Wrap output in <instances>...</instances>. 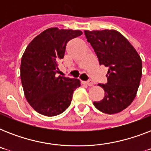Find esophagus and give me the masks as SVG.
Segmentation results:
<instances>
[{
  "mask_svg": "<svg viewBox=\"0 0 151 151\" xmlns=\"http://www.w3.org/2000/svg\"><path fill=\"white\" fill-rule=\"evenodd\" d=\"M85 84H86L88 86H92L93 85V82H92V81H85Z\"/></svg>",
  "mask_w": 151,
  "mask_h": 151,
  "instance_id": "1",
  "label": "esophagus"
}]
</instances>
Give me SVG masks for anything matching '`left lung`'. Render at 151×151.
I'll return each mask as SVG.
<instances>
[{"label":"left lung","instance_id":"obj_1","mask_svg":"<svg viewBox=\"0 0 151 151\" xmlns=\"http://www.w3.org/2000/svg\"><path fill=\"white\" fill-rule=\"evenodd\" d=\"M99 65L108 67L107 83L99 84L105 96L93 104L101 112L114 114L129 106L136 96L142 77V60L133 46L114 29L85 30Z\"/></svg>","mask_w":151,"mask_h":151}]
</instances>
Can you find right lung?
<instances>
[{
  "instance_id": "obj_1",
  "label": "right lung",
  "mask_w": 151,
  "mask_h": 151,
  "mask_svg": "<svg viewBox=\"0 0 151 151\" xmlns=\"http://www.w3.org/2000/svg\"><path fill=\"white\" fill-rule=\"evenodd\" d=\"M81 30L45 29L28 45L21 59L20 77L25 96L37 112L56 116L70 105L78 79L58 76V63L63 59L66 44L81 36Z\"/></svg>"
}]
</instances>
